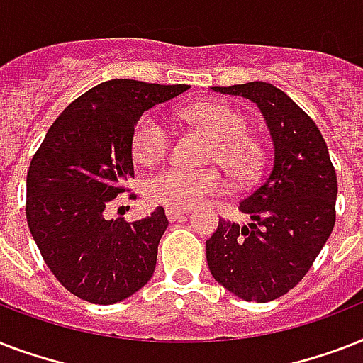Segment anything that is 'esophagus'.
Listing matches in <instances>:
<instances>
[{
    "mask_svg": "<svg viewBox=\"0 0 363 363\" xmlns=\"http://www.w3.org/2000/svg\"><path fill=\"white\" fill-rule=\"evenodd\" d=\"M186 213H188L186 209H171V207H167V209H165V215H167L169 222L179 220V218H182V216L186 215Z\"/></svg>",
    "mask_w": 363,
    "mask_h": 363,
    "instance_id": "esophagus-1",
    "label": "esophagus"
}]
</instances>
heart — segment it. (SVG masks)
I'll return each mask as SVG.
<instances>
[{"label": "heart", "instance_id": "1", "mask_svg": "<svg viewBox=\"0 0 363 363\" xmlns=\"http://www.w3.org/2000/svg\"><path fill=\"white\" fill-rule=\"evenodd\" d=\"M188 122L203 128L213 145L207 160L226 167L232 177L245 181L258 167V148L247 135L248 125L245 116L230 105L201 104L182 109ZM171 131L156 115H143L131 135L133 158L143 165H154L165 158L169 150ZM226 190V181L215 167L188 169V167H165L148 177L145 196L150 203L171 209H190L209 196H218Z\"/></svg>", "mask_w": 363, "mask_h": 363}]
</instances>
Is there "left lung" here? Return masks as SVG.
<instances>
[{
  "label": "left lung",
  "instance_id": "1",
  "mask_svg": "<svg viewBox=\"0 0 363 363\" xmlns=\"http://www.w3.org/2000/svg\"><path fill=\"white\" fill-rule=\"evenodd\" d=\"M258 105L273 139V164L239 203L250 224L220 220L207 239L216 282L245 301H273L298 284L335 224L337 175L326 141L307 113L269 82L213 86Z\"/></svg>",
  "mask_w": 363,
  "mask_h": 363
}]
</instances>
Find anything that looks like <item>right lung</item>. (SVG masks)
I'll return each instance as SVG.
<instances>
[{
  "mask_svg": "<svg viewBox=\"0 0 363 363\" xmlns=\"http://www.w3.org/2000/svg\"><path fill=\"white\" fill-rule=\"evenodd\" d=\"M188 88L101 82L65 107L31 158L26 181L31 238L48 269L77 298L111 305L150 281L169 224L164 207L135 222L107 220L105 207L128 192L131 135L143 113Z\"/></svg>",
  "mask_w": 363,
  "mask_h": 363,
  "instance_id": "obj_1",
  "label": "right lung"
}]
</instances>
